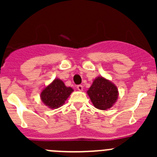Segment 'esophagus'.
Here are the masks:
<instances>
[{"label":"esophagus","mask_w":157,"mask_h":157,"mask_svg":"<svg viewBox=\"0 0 157 157\" xmlns=\"http://www.w3.org/2000/svg\"><path fill=\"white\" fill-rule=\"evenodd\" d=\"M77 90H80V91H82V90H83V86H82V85H77Z\"/></svg>","instance_id":"esophagus-1"}]
</instances>
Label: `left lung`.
Returning <instances> with one entry per match:
<instances>
[{"label":"left lung","mask_w":157,"mask_h":157,"mask_svg":"<svg viewBox=\"0 0 157 157\" xmlns=\"http://www.w3.org/2000/svg\"><path fill=\"white\" fill-rule=\"evenodd\" d=\"M91 102L96 108L102 110L110 109L118 99V89L115 84L102 77L93 81L87 91Z\"/></svg>","instance_id":"8db88e82"}]
</instances>
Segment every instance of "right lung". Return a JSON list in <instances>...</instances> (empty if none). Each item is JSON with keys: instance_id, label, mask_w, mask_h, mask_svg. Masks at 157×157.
Returning a JSON list of instances; mask_svg holds the SVG:
<instances>
[{"instance_id": "1", "label": "right lung", "mask_w": 157, "mask_h": 157, "mask_svg": "<svg viewBox=\"0 0 157 157\" xmlns=\"http://www.w3.org/2000/svg\"><path fill=\"white\" fill-rule=\"evenodd\" d=\"M73 91V89L67 87L62 80L55 79L42 90L41 99L43 103L50 109H58L64 103Z\"/></svg>"}]
</instances>
